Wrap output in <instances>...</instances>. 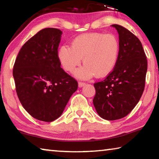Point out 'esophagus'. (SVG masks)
<instances>
[{"label":"esophagus","instance_id":"1","mask_svg":"<svg viewBox=\"0 0 159 159\" xmlns=\"http://www.w3.org/2000/svg\"><path fill=\"white\" fill-rule=\"evenodd\" d=\"M85 85V83H83V82H79V88H82Z\"/></svg>","mask_w":159,"mask_h":159}]
</instances>
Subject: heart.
<instances>
[{
	"mask_svg": "<svg viewBox=\"0 0 159 159\" xmlns=\"http://www.w3.org/2000/svg\"><path fill=\"white\" fill-rule=\"evenodd\" d=\"M119 53V41L115 35L94 32L75 38L71 43V48L61 46L57 56L63 69L70 73L75 71L83 59L85 65L74 74L77 78L85 79L94 76H108L116 65Z\"/></svg>",
	"mask_w": 159,
	"mask_h": 159,
	"instance_id": "obj_1",
	"label": "heart"
}]
</instances>
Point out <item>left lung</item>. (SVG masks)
Returning <instances> with one entry per match:
<instances>
[{
	"label": "left lung",
	"instance_id": "8db88e82",
	"mask_svg": "<svg viewBox=\"0 0 159 159\" xmlns=\"http://www.w3.org/2000/svg\"><path fill=\"white\" fill-rule=\"evenodd\" d=\"M119 57L114 69L102 81L94 84L93 104L99 116L108 120L127 116L140 99L144 89L147 60L139 40L118 25Z\"/></svg>",
	"mask_w": 159,
	"mask_h": 159
}]
</instances>
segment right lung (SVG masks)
Here are the masks:
<instances>
[{
  "label": "right lung",
  "instance_id": "right-lung-1",
  "mask_svg": "<svg viewBox=\"0 0 159 159\" xmlns=\"http://www.w3.org/2000/svg\"><path fill=\"white\" fill-rule=\"evenodd\" d=\"M62 31L45 28L21 47L13 67L16 92L31 116L51 122L62 114L78 83L61 68L57 49Z\"/></svg>",
  "mask_w": 159,
  "mask_h": 159
}]
</instances>
